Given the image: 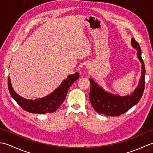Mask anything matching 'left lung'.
<instances>
[{"label":"left lung","instance_id":"left-lung-1","mask_svg":"<svg viewBox=\"0 0 153 153\" xmlns=\"http://www.w3.org/2000/svg\"><path fill=\"white\" fill-rule=\"evenodd\" d=\"M131 45L137 50V58L142 64L141 77L139 85L131 95L120 97L105 92L92 79H90L89 99L93 108L99 114L112 116L121 115L133 106L137 105L143 94L145 68L143 60L141 58V47L134 37L131 39Z\"/></svg>","mask_w":153,"mask_h":153}]
</instances>
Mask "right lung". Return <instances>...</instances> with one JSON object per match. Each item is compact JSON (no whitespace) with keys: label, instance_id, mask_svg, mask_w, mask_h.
I'll return each mask as SVG.
<instances>
[{"label":"right lung","instance_id":"1","mask_svg":"<svg viewBox=\"0 0 153 153\" xmlns=\"http://www.w3.org/2000/svg\"><path fill=\"white\" fill-rule=\"evenodd\" d=\"M79 77L78 72L70 75L53 93L44 98L35 100H27L19 96L13 89L10 77L8 79V90L12 98L25 111L33 114L53 113L56 111L64 102L68 89L71 84L78 79Z\"/></svg>","mask_w":153,"mask_h":153}]
</instances>
